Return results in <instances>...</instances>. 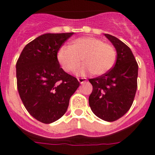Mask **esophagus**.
Listing matches in <instances>:
<instances>
[{"instance_id":"34e87169","label":"esophagus","mask_w":155,"mask_h":155,"mask_svg":"<svg viewBox=\"0 0 155 155\" xmlns=\"http://www.w3.org/2000/svg\"><path fill=\"white\" fill-rule=\"evenodd\" d=\"M78 81H79V82H80L81 84H83V83H84L87 80H86V78H78Z\"/></svg>"}]
</instances>
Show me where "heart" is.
<instances>
[{
	"label": "heart",
	"instance_id": "heart-1",
	"mask_svg": "<svg viewBox=\"0 0 155 155\" xmlns=\"http://www.w3.org/2000/svg\"><path fill=\"white\" fill-rule=\"evenodd\" d=\"M116 51L111 45L94 37H81L74 40L71 45H62L57 53V60L62 69L73 72L81 64L78 74L91 72L94 75H102L114 67L116 62Z\"/></svg>",
	"mask_w": 155,
	"mask_h": 155
}]
</instances>
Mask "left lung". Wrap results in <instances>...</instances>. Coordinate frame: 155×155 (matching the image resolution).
Listing matches in <instances>:
<instances>
[{"mask_svg": "<svg viewBox=\"0 0 155 155\" xmlns=\"http://www.w3.org/2000/svg\"><path fill=\"white\" fill-rule=\"evenodd\" d=\"M104 35L116 49L117 60L107 73L89 79L93 86L89 104L100 119L113 122L126 114L133 104L137 90L138 64L128 45L113 35Z\"/></svg>", "mask_w": 155, "mask_h": 155, "instance_id": "obj_1", "label": "left lung"}]
</instances>
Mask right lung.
Here are the masks:
<instances>
[{"label":"right lung","instance_id":"1","mask_svg":"<svg viewBox=\"0 0 155 155\" xmlns=\"http://www.w3.org/2000/svg\"><path fill=\"white\" fill-rule=\"evenodd\" d=\"M44 34L23 49L16 62L17 90L24 106L35 120L54 122L67 110L80 82L60 66L59 49L73 35Z\"/></svg>","mask_w":155,"mask_h":155}]
</instances>
